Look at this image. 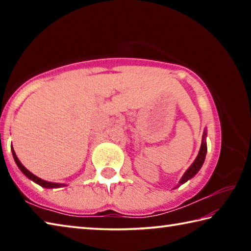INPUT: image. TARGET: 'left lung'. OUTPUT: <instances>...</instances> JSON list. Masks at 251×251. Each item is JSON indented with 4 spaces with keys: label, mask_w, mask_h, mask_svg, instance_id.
<instances>
[{
    "label": "left lung",
    "mask_w": 251,
    "mask_h": 251,
    "mask_svg": "<svg viewBox=\"0 0 251 251\" xmlns=\"http://www.w3.org/2000/svg\"><path fill=\"white\" fill-rule=\"evenodd\" d=\"M206 130L203 131V135H202V142H201V150H199L198 155L196 157V159L194 160V163L192 164V166H190L188 169H187L186 173L184 174V176L181 177V179L178 182V185L175 187H179L180 185L185 184L187 180H189L190 178H193L196 174L199 172V169L201 168L203 161H205L206 158V154H207V144H206Z\"/></svg>",
    "instance_id": "left-lung-1"
}]
</instances>
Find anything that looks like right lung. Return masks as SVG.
Masks as SVG:
<instances>
[{"mask_svg":"<svg viewBox=\"0 0 251 251\" xmlns=\"http://www.w3.org/2000/svg\"><path fill=\"white\" fill-rule=\"evenodd\" d=\"M11 148H12V154H13V158H14V160H15L16 165H18V167L21 169V172H22V173L24 174V175L26 176L27 178H29V179L33 180L34 182H36V184H39L40 186L44 187V188H57V187L66 186L65 184H58V182H50V181H46V180L41 179V178H39V177L35 176V175H33V174H32L31 172H28L27 169L23 166L22 163H21V161L19 160L18 156H16L15 151H14V150H13V147H11Z\"/></svg>","mask_w":251,"mask_h":251,"instance_id":"right-lung-1","label":"right lung"}]
</instances>
